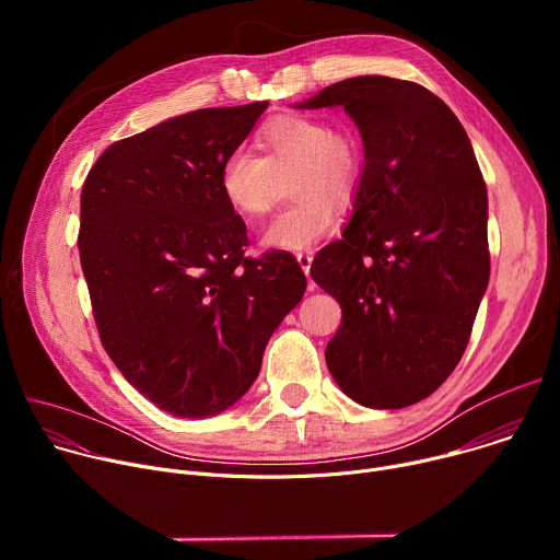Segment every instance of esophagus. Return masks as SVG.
I'll use <instances>...</instances> for the list:
<instances>
[{
	"mask_svg": "<svg viewBox=\"0 0 560 560\" xmlns=\"http://www.w3.org/2000/svg\"><path fill=\"white\" fill-rule=\"evenodd\" d=\"M296 261L301 266V270L305 272V277H310V268H312V255L310 253H299ZM310 288H314V283H310Z\"/></svg>",
	"mask_w": 560,
	"mask_h": 560,
	"instance_id": "esophagus-1",
	"label": "esophagus"
}]
</instances>
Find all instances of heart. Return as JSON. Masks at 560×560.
Returning <instances> with one entry per match:
<instances>
[{
  "instance_id": "obj_1",
  "label": "heart",
  "mask_w": 560,
  "mask_h": 560,
  "mask_svg": "<svg viewBox=\"0 0 560 560\" xmlns=\"http://www.w3.org/2000/svg\"><path fill=\"white\" fill-rule=\"evenodd\" d=\"M261 156L236 148L219 168V190L246 221L264 219L277 203L279 182L290 178L294 203L272 219L261 242L277 250H307L330 234L335 209L348 210L361 188L365 154L348 130L324 117L283 115L257 137Z\"/></svg>"
}]
</instances>
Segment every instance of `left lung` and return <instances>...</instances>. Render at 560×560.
<instances>
[{"instance_id": "obj_1", "label": "left lung", "mask_w": 560, "mask_h": 560, "mask_svg": "<svg viewBox=\"0 0 560 560\" xmlns=\"http://www.w3.org/2000/svg\"><path fill=\"white\" fill-rule=\"evenodd\" d=\"M326 106L346 108L365 150L343 238L310 268L343 310L328 370L365 408H408L454 372L486 294V182L456 115L415 82L352 77L299 104Z\"/></svg>"}]
</instances>
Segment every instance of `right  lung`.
<instances>
[{"instance_id": "add662e5", "label": "right lung", "mask_w": 560, "mask_h": 560, "mask_svg": "<svg viewBox=\"0 0 560 560\" xmlns=\"http://www.w3.org/2000/svg\"><path fill=\"white\" fill-rule=\"evenodd\" d=\"M266 108L162 121L108 145L84 182L77 244L102 346L132 387L175 417L236 404L307 285L290 253L244 255L246 223L219 190L225 154Z\"/></svg>"}]
</instances>
